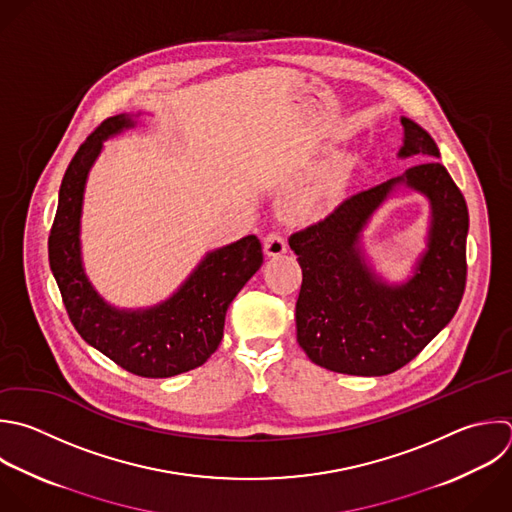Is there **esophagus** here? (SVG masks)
Segmentation results:
<instances>
[{
    "label": "esophagus",
    "mask_w": 512,
    "mask_h": 512,
    "mask_svg": "<svg viewBox=\"0 0 512 512\" xmlns=\"http://www.w3.org/2000/svg\"><path fill=\"white\" fill-rule=\"evenodd\" d=\"M286 250H288V248H286V242H284V238H282L280 234L272 232V234H268V236L264 238V254H266L268 258L282 256Z\"/></svg>",
    "instance_id": "34e87169"
}]
</instances>
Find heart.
<instances>
[{
	"label": "heart",
	"instance_id": "heart-1",
	"mask_svg": "<svg viewBox=\"0 0 512 512\" xmlns=\"http://www.w3.org/2000/svg\"><path fill=\"white\" fill-rule=\"evenodd\" d=\"M338 184L332 176H320L294 190L284 204V216L296 226H308L324 220L334 204Z\"/></svg>",
	"mask_w": 512,
	"mask_h": 512
}]
</instances>
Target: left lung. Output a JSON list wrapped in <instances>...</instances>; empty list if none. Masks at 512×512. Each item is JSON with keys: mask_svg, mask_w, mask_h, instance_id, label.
Wrapping results in <instances>:
<instances>
[{"mask_svg": "<svg viewBox=\"0 0 512 512\" xmlns=\"http://www.w3.org/2000/svg\"><path fill=\"white\" fill-rule=\"evenodd\" d=\"M398 158L428 162L408 168L342 202L326 220L290 236L302 268L296 336L306 356L332 372L384 376L408 364L454 316L466 282L468 210L430 134L400 118ZM400 189L429 200L427 246L413 276L388 283L371 266L363 232Z\"/></svg>", "mask_w": 512, "mask_h": 512, "instance_id": "obj_1", "label": "left lung"}]
</instances>
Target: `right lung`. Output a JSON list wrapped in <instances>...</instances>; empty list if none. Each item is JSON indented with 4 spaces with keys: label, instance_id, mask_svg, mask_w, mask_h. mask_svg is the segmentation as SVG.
Returning a JSON list of instances; mask_svg holds the SVG:
<instances>
[{
    "label": "right lung",
    "instance_id": "1",
    "mask_svg": "<svg viewBox=\"0 0 512 512\" xmlns=\"http://www.w3.org/2000/svg\"><path fill=\"white\" fill-rule=\"evenodd\" d=\"M138 116L108 118L70 162L50 234V266L70 320L90 346L132 374L168 378L202 366L216 352L226 310L264 256L254 234L206 252L170 298L146 308H118L94 288L82 258L88 176L104 142L136 128Z\"/></svg>",
    "mask_w": 512,
    "mask_h": 512
}]
</instances>
